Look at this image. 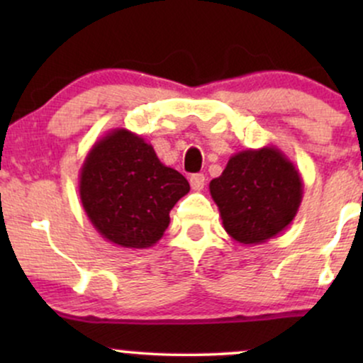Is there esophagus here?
Listing matches in <instances>:
<instances>
[{
  "label": "esophagus",
  "instance_id": "obj_1",
  "mask_svg": "<svg viewBox=\"0 0 363 363\" xmlns=\"http://www.w3.org/2000/svg\"><path fill=\"white\" fill-rule=\"evenodd\" d=\"M205 182H206V179L203 174H193V176L189 177V184L194 191H201L203 187H205Z\"/></svg>",
  "mask_w": 363,
  "mask_h": 363
}]
</instances>
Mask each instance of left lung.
I'll return each instance as SVG.
<instances>
[{
    "mask_svg": "<svg viewBox=\"0 0 363 363\" xmlns=\"http://www.w3.org/2000/svg\"><path fill=\"white\" fill-rule=\"evenodd\" d=\"M210 194L225 232L239 244H262L285 230L302 203L298 169L280 148L242 150L228 158Z\"/></svg>",
    "mask_w": 363,
    "mask_h": 363,
    "instance_id": "1",
    "label": "left lung"
}]
</instances>
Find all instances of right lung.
<instances>
[{
	"label": "right lung",
	"mask_w": 363,
	"mask_h": 363,
	"mask_svg": "<svg viewBox=\"0 0 363 363\" xmlns=\"http://www.w3.org/2000/svg\"><path fill=\"white\" fill-rule=\"evenodd\" d=\"M78 179L95 230L128 249L155 245L167 230L170 210L189 193L186 177L162 164L152 145L126 128L95 141Z\"/></svg>",
	"instance_id": "obj_1"
}]
</instances>
